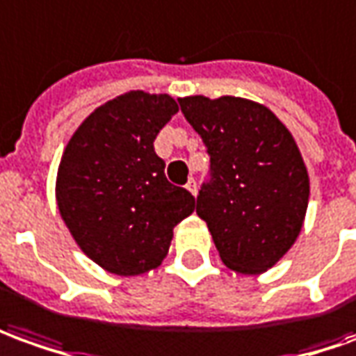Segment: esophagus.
Returning a JSON list of instances; mask_svg holds the SVG:
<instances>
[{"label":"esophagus","mask_w":356,"mask_h":356,"mask_svg":"<svg viewBox=\"0 0 356 356\" xmlns=\"http://www.w3.org/2000/svg\"><path fill=\"white\" fill-rule=\"evenodd\" d=\"M186 190H188V192H192L193 195H195V192H197V182H195L193 178H190V180H188V184H186Z\"/></svg>","instance_id":"obj_1"}]
</instances>
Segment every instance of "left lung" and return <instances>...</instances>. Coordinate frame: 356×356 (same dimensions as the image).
<instances>
[{"instance_id": "left-lung-1", "label": "left lung", "mask_w": 356, "mask_h": 356, "mask_svg": "<svg viewBox=\"0 0 356 356\" xmlns=\"http://www.w3.org/2000/svg\"><path fill=\"white\" fill-rule=\"evenodd\" d=\"M178 102L209 154L195 213L225 266L246 275L267 271L295 244L308 207V172L295 139L271 110L252 100Z\"/></svg>"}]
</instances>
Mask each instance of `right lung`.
<instances>
[{"label":"right lung","mask_w":356,"mask_h":356,"mask_svg":"<svg viewBox=\"0 0 356 356\" xmlns=\"http://www.w3.org/2000/svg\"><path fill=\"white\" fill-rule=\"evenodd\" d=\"M178 112L168 95L131 90L102 104L61 156L56 200L87 256L116 275H141L168 252L172 229L195 207L164 176L153 141Z\"/></svg>","instance_id":"1"}]
</instances>
